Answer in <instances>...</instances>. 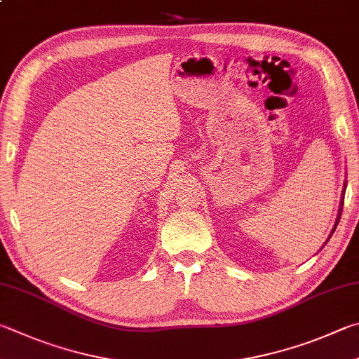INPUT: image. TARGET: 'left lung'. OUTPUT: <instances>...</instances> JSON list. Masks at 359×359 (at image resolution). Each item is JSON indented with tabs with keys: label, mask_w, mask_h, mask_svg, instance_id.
Wrapping results in <instances>:
<instances>
[{
	"label": "left lung",
	"mask_w": 359,
	"mask_h": 359,
	"mask_svg": "<svg viewBox=\"0 0 359 359\" xmlns=\"http://www.w3.org/2000/svg\"><path fill=\"white\" fill-rule=\"evenodd\" d=\"M342 205H344V202H342ZM341 212H342V210H341Z\"/></svg>",
	"instance_id": "left-lung-1"
}]
</instances>
